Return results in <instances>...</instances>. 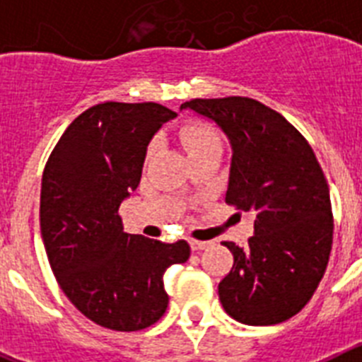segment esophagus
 <instances>
[{"label": "esophagus", "mask_w": 362, "mask_h": 362, "mask_svg": "<svg viewBox=\"0 0 362 362\" xmlns=\"http://www.w3.org/2000/svg\"><path fill=\"white\" fill-rule=\"evenodd\" d=\"M190 248L194 252H201V250H204V248H206V246H209V243L206 241H197V239H190Z\"/></svg>", "instance_id": "1"}]
</instances>
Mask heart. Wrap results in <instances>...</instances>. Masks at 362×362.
<instances>
[{
    "instance_id": "1",
    "label": "heart",
    "mask_w": 362,
    "mask_h": 362,
    "mask_svg": "<svg viewBox=\"0 0 362 362\" xmlns=\"http://www.w3.org/2000/svg\"><path fill=\"white\" fill-rule=\"evenodd\" d=\"M177 136L181 145H183V148L187 150L188 158L197 156V153L206 152V150L221 148L219 134H217L216 129L210 127L209 123L190 121V123L183 124V127L179 129ZM152 152H153V145L148 148V156H152Z\"/></svg>"
}]
</instances>
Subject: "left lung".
Masks as SVG:
<instances>
[{"label": "left lung", "instance_id": "left-lung-1", "mask_svg": "<svg viewBox=\"0 0 362 362\" xmlns=\"http://www.w3.org/2000/svg\"><path fill=\"white\" fill-rule=\"evenodd\" d=\"M183 108L209 117L232 146L225 201L254 212L246 248L223 241L233 267L219 299L243 325L293 317L317 290L334 239L330 190L312 146L299 130L255 99H190Z\"/></svg>", "mask_w": 362, "mask_h": 362}]
</instances>
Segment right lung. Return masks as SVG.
Segmentation results:
<instances>
[{"mask_svg": "<svg viewBox=\"0 0 362 362\" xmlns=\"http://www.w3.org/2000/svg\"><path fill=\"white\" fill-rule=\"evenodd\" d=\"M175 116L158 103H99L69 124L45 165L40 225L50 268L70 303L103 328L159 321L168 306L163 274L190 257L187 241L124 233L117 214L141 181L150 139Z\"/></svg>", "mask_w": 362, "mask_h": 362, "instance_id": "1", "label": "right lung"}]
</instances>
